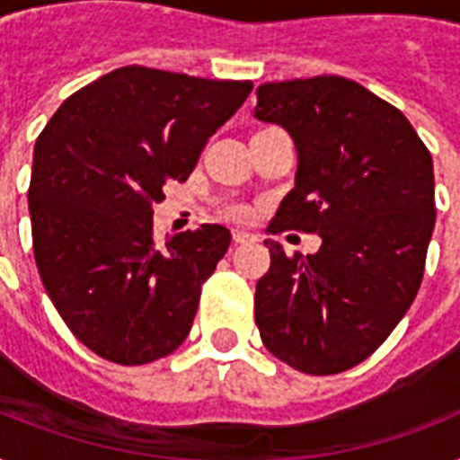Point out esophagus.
Listing matches in <instances>:
<instances>
[{
    "instance_id": "obj_1",
    "label": "esophagus",
    "mask_w": 460,
    "mask_h": 460,
    "mask_svg": "<svg viewBox=\"0 0 460 460\" xmlns=\"http://www.w3.org/2000/svg\"><path fill=\"white\" fill-rule=\"evenodd\" d=\"M231 238H234V243H248V241H252V234L251 231L245 229H234V234H231Z\"/></svg>"
}]
</instances>
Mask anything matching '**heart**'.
<instances>
[{
  "instance_id": "b5f03b06",
  "label": "heart",
  "mask_w": 460,
  "mask_h": 460,
  "mask_svg": "<svg viewBox=\"0 0 460 460\" xmlns=\"http://www.w3.org/2000/svg\"><path fill=\"white\" fill-rule=\"evenodd\" d=\"M229 215L236 217V219H243V217H248V209H245V208H231Z\"/></svg>"
}]
</instances>
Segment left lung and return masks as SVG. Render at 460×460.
Listing matches in <instances>:
<instances>
[{
  "label": "left lung",
  "instance_id": "left-lung-1",
  "mask_svg": "<svg viewBox=\"0 0 460 460\" xmlns=\"http://www.w3.org/2000/svg\"><path fill=\"white\" fill-rule=\"evenodd\" d=\"M255 119L287 128L298 153L270 231L322 238L314 255L265 241L260 336L296 370L336 375L372 356L415 301L435 229L432 157L396 107L341 75L265 83Z\"/></svg>",
  "mask_w": 460,
  "mask_h": 460
}]
</instances>
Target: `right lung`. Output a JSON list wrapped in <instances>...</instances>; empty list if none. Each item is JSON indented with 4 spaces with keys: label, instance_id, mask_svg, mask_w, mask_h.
<instances>
[{
    "label": "right lung",
    "instance_id": "right-lung-1",
    "mask_svg": "<svg viewBox=\"0 0 460 460\" xmlns=\"http://www.w3.org/2000/svg\"><path fill=\"white\" fill-rule=\"evenodd\" d=\"M251 81L124 66L64 100L32 153L28 208L47 296L104 360L146 365L190 332L202 281L231 243L202 224L155 243L153 202L186 181Z\"/></svg>",
    "mask_w": 460,
    "mask_h": 460
}]
</instances>
